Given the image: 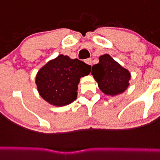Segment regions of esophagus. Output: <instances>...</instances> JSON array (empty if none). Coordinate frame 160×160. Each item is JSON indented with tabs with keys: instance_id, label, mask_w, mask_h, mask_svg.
I'll use <instances>...</instances> for the list:
<instances>
[{
	"instance_id": "34e87169",
	"label": "esophagus",
	"mask_w": 160,
	"mask_h": 160,
	"mask_svg": "<svg viewBox=\"0 0 160 160\" xmlns=\"http://www.w3.org/2000/svg\"><path fill=\"white\" fill-rule=\"evenodd\" d=\"M84 62H85V63H86V64H88V65H92V59H91V58H88V59H86V60H85Z\"/></svg>"
}]
</instances>
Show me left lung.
I'll return each instance as SVG.
<instances>
[{
  "mask_svg": "<svg viewBox=\"0 0 160 160\" xmlns=\"http://www.w3.org/2000/svg\"><path fill=\"white\" fill-rule=\"evenodd\" d=\"M92 74L98 88L106 95H115L125 92L129 87L130 73L121 66L109 54L99 58V62L92 66Z\"/></svg>",
  "mask_w": 160,
  "mask_h": 160,
  "instance_id": "1",
  "label": "left lung"
}]
</instances>
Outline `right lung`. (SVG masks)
Wrapping results in <instances>:
<instances>
[{
	"mask_svg": "<svg viewBox=\"0 0 160 160\" xmlns=\"http://www.w3.org/2000/svg\"><path fill=\"white\" fill-rule=\"evenodd\" d=\"M90 71L91 65L61 54L38 71L35 83L45 100L62 107L77 98L80 77L89 74Z\"/></svg>",
	"mask_w": 160,
	"mask_h": 160,
	"instance_id": "add662e5",
	"label": "right lung"
}]
</instances>
